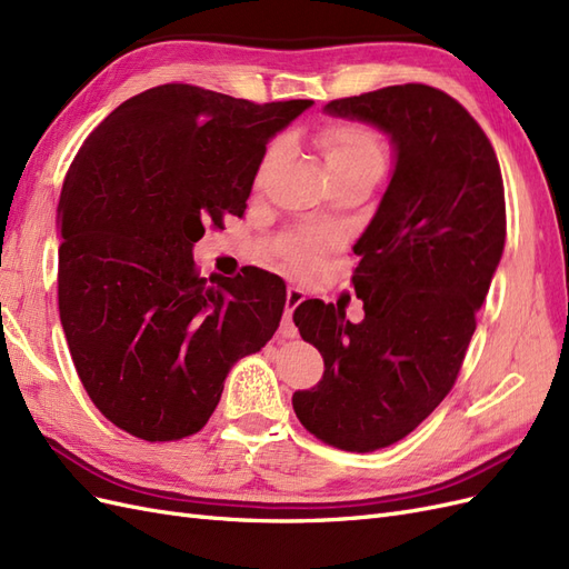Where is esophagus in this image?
Segmentation results:
<instances>
[{"label":"esophagus","instance_id":"esophagus-1","mask_svg":"<svg viewBox=\"0 0 569 569\" xmlns=\"http://www.w3.org/2000/svg\"><path fill=\"white\" fill-rule=\"evenodd\" d=\"M303 299H306L303 289H299V287L287 289V311H284V318H282V325H280V337L282 339L297 337V327H295V322H291V313H295V308L299 303H303Z\"/></svg>","mask_w":569,"mask_h":569}]
</instances>
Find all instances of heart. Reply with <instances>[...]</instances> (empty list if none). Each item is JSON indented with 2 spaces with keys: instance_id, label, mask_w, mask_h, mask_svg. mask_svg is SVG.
<instances>
[{
  "instance_id": "b5f03b06",
  "label": "heart",
  "mask_w": 569,
  "mask_h": 569,
  "mask_svg": "<svg viewBox=\"0 0 569 569\" xmlns=\"http://www.w3.org/2000/svg\"><path fill=\"white\" fill-rule=\"evenodd\" d=\"M318 147L325 157L327 168H330L332 178L335 176H349V173H380L387 163V151L372 130L356 126V123H335L320 130L318 134ZM284 149V142L278 140L268 147L263 153L261 166H258L256 178L261 180L268 168L280 159ZM327 244V239H311V237H299L289 247V258L297 266H308L313 261L320 247Z\"/></svg>"
}]
</instances>
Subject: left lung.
<instances>
[{
	"label": "left lung",
	"mask_w": 569,
	"mask_h": 569,
	"mask_svg": "<svg viewBox=\"0 0 569 569\" xmlns=\"http://www.w3.org/2000/svg\"><path fill=\"white\" fill-rule=\"evenodd\" d=\"M322 111L385 132L393 168L353 244L366 318L351 322L320 299L297 306L295 325L325 372L291 406L325 443L366 453L410 435L451 391L506 247L503 178L477 120L429 84H391Z\"/></svg>",
	"instance_id": "8db88e82"
}]
</instances>
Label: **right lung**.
Wrapping results in <instances>:
<instances>
[{"label": "right lung", "instance_id": "right-lung-1", "mask_svg": "<svg viewBox=\"0 0 569 569\" xmlns=\"http://www.w3.org/2000/svg\"><path fill=\"white\" fill-rule=\"evenodd\" d=\"M311 107L161 84L80 147L57 209L59 316L84 391L128 435L199 432L232 366L280 327L282 278H201L192 251L244 216L266 144Z\"/></svg>", "mask_w": 569, "mask_h": 569}]
</instances>
